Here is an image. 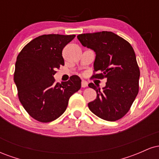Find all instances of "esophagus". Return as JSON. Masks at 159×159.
<instances>
[{
    "instance_id": "34e87169",
    "label": "esophagus",
    "mask_w": 159,
    "mask_h": 159,
    "mask_svg": "<svg viewBox=\"0 0 159 159\" xmlns=\"http://www.w3.org/2000/svg\"><path fill=\"white\" fill-rule=\"evenodd\" d=\"M87 86H88V83H87L86 81H84L83 80V81H81V87H87Z\"/></svg>"
}]
</instances>
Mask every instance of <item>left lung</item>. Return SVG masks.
Returning <instances> with one entry per match:
<instances>
[{
  "mask_svg": "<svg viewBox=\"0 0 159 159\" xmlns=\"http://www.w3.org/2000/svg\"><path fill=\"white\" fill-rule=\"evenodd\" d=\"M77 37L82 45L96 52L92 77L107 79L102 90L93 83L88 84L97 93L96 99L88 103L89 108L107 121L121 119L130 110L139 91L140 69L134 49L113 32L79 34Z\"/></svg>",
  "mask_w": 159,
  "mask_h": 159,
  "instance_id": "1",
  "label": "left lung"
}]
</instances>
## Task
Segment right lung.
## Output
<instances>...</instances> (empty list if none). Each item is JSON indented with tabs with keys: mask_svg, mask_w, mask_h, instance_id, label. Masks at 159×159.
<instances>
[{
	"mask_svg": "<svg viewBox=\"0 0 159 159\" xmlns=\"http://www.w3.org/2000/svg\"><path fill=\"white\" fill-rule=\"evenodd\" d=\"M75 35L48 34L38 36L20 52L16 62L14 81L18 96L31 117L49 123L64 113L69 99L81 88V79L71 76L57 83V69L64 65L62 52Z\"/></svg>",
	"mask_w": 159,
	"mask_h": 159,
	"instance_id": "right-lung-1",
	"label": "right lung"
}]
</instances>
